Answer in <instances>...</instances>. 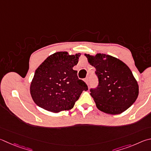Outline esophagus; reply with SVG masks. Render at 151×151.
Masks as SVG:
<instances>
[{
  "instance_id": "34e87169",
  "label": "esophagus",
  "mask_w": 151,
  "mask_h": 151,
  "mask_svg": "<svg viewBox=\"0 0 151 151\" xmlns=\"http://www.w3.org/2000/svg\"><path fill=\"white\" fill-rule=\"evenodd\" d=\"M84 82H85V83H86V84H88V78H85L84 79Z\"/></svg>"
}]
</instances>
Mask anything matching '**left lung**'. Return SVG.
<instances>
[{
	"label": "left lung",
	"instance_id": "left-lung-1",
	"mask_svg": "<svg viewBox=\"0 0 151 151\" xmlns=\"http://www.w3.org/2000/svg\"><path fill=\"white\" fill-rule=\"evenodd\" d=\"M90 65L96 68L99 79L96 89L90 90L97 108L104 113H123L135 102L139 85L130 68L121 60L104 53H84Z\"/></svg>",
	"mask_w": 151,
	"mask_h": 151
}]
</instances>
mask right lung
Masks as SVG:
<instances>
[{"label": "right lung", "mask_w": 151, "mask_h": 151, "mask_svg": "<svg viewBox=\"0 0 151 151\" xmlns=\"http://www.w3.org/2000/svg\"><path fill=\"white\" fill-rule=\"evenodd\" d=\"M81 55L56 52L37 67L29 90L38 106L53 113L69 110L83 90H88L86 83L78 79L77 71L73 70Z\"/></svg>", "instance_id": "right-lung-1"}]
</instances>
